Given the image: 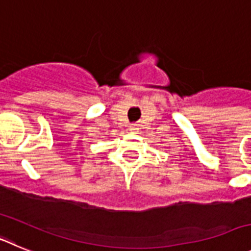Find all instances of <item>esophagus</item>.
<instances>
[{"instance_id":"esophagus-1","label":"esophagus","mask_w":251,"mask_h":251,"mask_svg":"<svg viewBox=\"0 0 251 251\" xmlns=\"http://www.w3.org/2000/svg\"><path fill=\"white\" fill-rule=\"evenodd\" d=\"M130 130H137L138 128H137V124H130V127H129Z\"/></svg>"}]
</instances>
